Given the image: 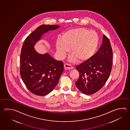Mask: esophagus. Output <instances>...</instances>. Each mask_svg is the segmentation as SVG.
<instances>
[{
	"instance_id": "34e87169",
	"label": "esophagus",
	"mask_w": 130,
	"mask_h": 130,
	"mask_svg": "<svg viewBox=\"0 0 130 130\" xmlns=\"http://www.w3.org/2000/svg\"><path fill=\"white\" fill-rule=\"evenodd\" d=\"M64 67V69H73L74 68L70 64L67 63L65 64Z\"/></svg>"
}]
</instances>
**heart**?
I'll return each instance as SVG.
<instances>
[{"label":"heart","mask_w":130,"mask_h":130,"mask_svg":"<svg viewBox=\"0 0 130 130\" xmlns=\"http://www.w3.org/2000/svg\"><path fill=\"white\" fill-rule=\"evenodd\" d=\"M98 36L94 31L84 27L69 30L56 41V51L63 58L70 49V60L84 62L88 60L96 51L98 44Z\"/></svg>","instance_id":"obj_1"}]
</instances>
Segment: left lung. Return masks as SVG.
<instances>
[{"instance_id": "8db88e82", "label": "left lung", "mask_w": 130, "mask_h": 130, "mask_svg": "<svg viewBox=\"0 0 130 130\" xmlns=\"http://www.w3.org/2000/svg\"><path fill=\"white\" fill-rule=\"evenodd\" d=\"M113 51L108 37L104 35L100 49L88 60L76 67L79 77L77 88L84 94L91 95L103 87L112 68Z\"/></svg>"}]
</instances>
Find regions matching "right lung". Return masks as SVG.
<instances>
[{"label": "right lung", "instance_id": "1", "mask_svg": "<svg viewBox=\"0 0 130 130\" xmlns=\"http://www.w3.org/2000/svg\"><path fill=\"white\" fill-rule=\"evenodd\" d=\"M58 25H42L25 40L20 56V75L28 90L36 95L50 93L59 82L64 70L63 62L49 54L38 53L34 48L42 34L59 28Z\"/></svg>", "mask_w": 130, "mask_h": 130}]
</instances>
